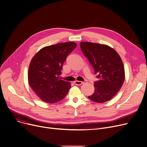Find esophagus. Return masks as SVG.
I'll list each match as a JSON object with an SVG mask.
<instances>
[{"mask_svg": "<svg viewBox=\"0 0 147 147\" xmlns=\"http://www.w3.org/2000/svg\"><path fill=\"white\" fill-rule=\"evenodd\" d=\"M74 84H76V85H81V84H82L83 83V82H81V81H75L74 82Z\"/></svg>", "mask_w": 147, "mask_h": 147, "instance_id": "1", "label": "esophagus"}]
</instances>
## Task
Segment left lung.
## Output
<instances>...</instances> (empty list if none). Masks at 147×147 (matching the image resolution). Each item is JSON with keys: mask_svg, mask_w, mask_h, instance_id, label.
I'll list each match as a JSON object with an SVG mask.
<instances>
[{"mask_svg": "<svg viewBox=\"0 0 147 147\" xmlns=\"http://www.w3.org/2000/svg\"><path fill=\"white\" fill-rule=\"evenodd\" d=\"M80 46L98 79L94 83V93L88 96L89 99L98 103L109 101L125 81V68L121 58L114 49L105 45L82 42Z\"/></svg>", "mask_w": 147, "mask_h": 147, "instance_id": "obj_1", "label": "left lung"}]
</instances>
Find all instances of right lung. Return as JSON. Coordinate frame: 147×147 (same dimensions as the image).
<instances>
[{
	"instance_id": "1",
	"label": "right lung",
	"mask_w": 147,
	"mask_h": 147,
	"mask_svg": "<svg viewBox=\"0 0 147 147\" xmlns=\"http://www.w3.org/2000/svg\"><path fill=\"white\" fill-rule=\"evenodd\" d=\"M77 46L74 42H65L46 46L31 61L28 73L30 87L43 101L55 103L63 99L71 83L59 78L67 56Z\"/></svg>"
}]
</instances>
